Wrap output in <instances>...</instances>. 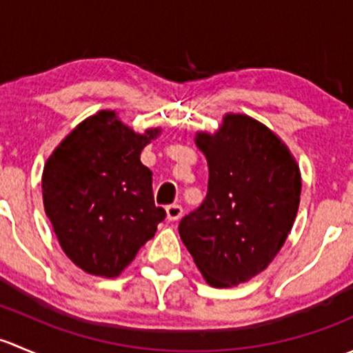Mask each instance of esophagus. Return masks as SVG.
Masks as SVG:
<instances>
[{"label": "esophagus", "instance_id": "34e87169", "mask_svg": "<svg viewBox=\"0 0 353 353\" xmlns=\"http://www.w3.org/2000/svg\"><path fill=\"white\" fill-rule=\"evenodd\" d=\"M165 213H167V220H170V222H174V220H179L181 215H183V206L177 205V203H174V205L167 206Z\"/></svg>", "mask_w": 353, "mask_h": 353}]
</instances>
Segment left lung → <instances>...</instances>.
Here are the masks:
<instances>
[{
	"instance_id": "8db88e82",
	"label": "left lung",
	"mask_w": 353,
	"mask_h": 353,
	"mask_svg": "<svg viewBox=\"0 0 353 353\" xmlns=\"http://www.w3.org/2000/svg\"><path fill=\"white\" fill-rule=\"evenodd\" d=\"M194 143L208 162V193L184 216L179 236L206 283L239 285L285 244L301 201V169L288 147L248 114L227 112Z\"/></svg>"
}]
</instances>
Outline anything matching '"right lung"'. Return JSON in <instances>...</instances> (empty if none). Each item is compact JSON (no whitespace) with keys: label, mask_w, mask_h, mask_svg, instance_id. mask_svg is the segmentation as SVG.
I'll return each mask as SVG.
<instances>
[{"label":"right lung","mask_w":353,"mask_h":353,"mask_svg":"<svg viewBox=\"0 0 353 353\" xmlns=\"http://www.w3.org/2000/svg\"><path fill=\"white\" fill-rule=\"evenodd\" d=\"M160 133V128L137 133L116 110H99L46 162V215L65 254L85 273L119 276L165 219L154 203L152 170L140 160Z\"/></svg>","instance_id":"1"}]
</instances>
